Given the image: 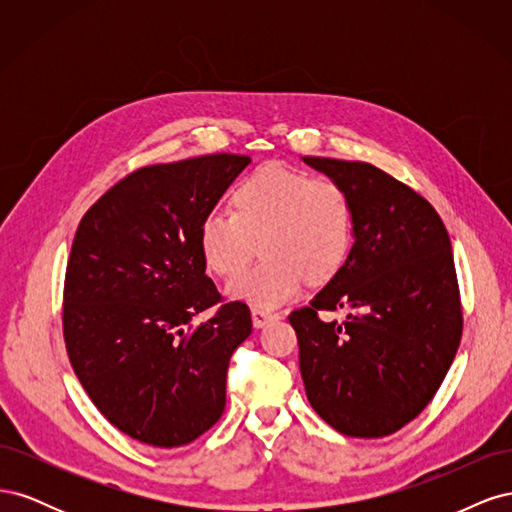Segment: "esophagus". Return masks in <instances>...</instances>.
<instances>
[{
    "mask_svg": "<svg viewBox=\"0 0 512 512\" xmlns=\"http://www.w3.org/2000/svg\"><path fill=\"white\" fill-rule=\"evenodd\" d=\"M275 318H277V314L265 312V309H258V307L252 309V322H254L256 329H262L267 322H271V320H275Z\"/></svg>",
    "mask_w": 512,
    "mask_h": 512,
    "instance_id": "obj_1",
    "label": "esophagus"
}]
</instances>
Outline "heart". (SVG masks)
Wrapping results in <instances>:
<instances>
[{
	"label": "heart",
	"mask_w": 512,
	"mask_h": 512,
	"mask_svg": "<svg viewBox=\"0 0 512 512\" xmlns=\"http://www.w3.org/2000/svg\"><path fill=\"white\" fill-rule=\"evenodd\" d=\"M352 241L354 215L342 185L284 164L256 168L237 183L232 211H209L198 228L200 256L220 277L237 275L260 245L265 258L228 284L232 299L258 309L297 299L305 280H333Z\"/></svg>",
	"instance_id": "b5f03b06"
}]
</instances>
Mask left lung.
Wrapping results in <instances>:
<instances>
[{"label":"left lung","mask_w":512,"mask_h":512,"mask_svg":"<svg viewBox=\"0 0 512 512\" xmlns=\"http://www.w3.org/2000/svg\"><path fill=\"white\" fill-rule=\"evenodd\" d=\"M346 190L354 243L346 265L288 316L309 404L352 438H382L425 410L461 339L448 232L427 200L367 162L303 158ZM344 308L342 323L317 314Z\"/></svg>","instance_id":"1"}]
</instances>
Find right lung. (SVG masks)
Wrapping results in <instances>:
<instances>
[{
  "mask_svg": "<svg viewBox=\"0 0 512 512\" xmlns=\"http://www.w3.org/2000/svg\"><path fill=\"white\" fill-rule=\"evenodd\" d=\"M252 160L213 153L138 168L76 228L64 284V339L76 378L126 436L160 448L218 423L250 307L224 303L198 228ZM209 306L214 316L192 325Z\"/></svg>",
  "mask_w": 512,
  "mask_h": 512,
  "instance_id": "1",
  "label": "right lung"
}]
</instances>
